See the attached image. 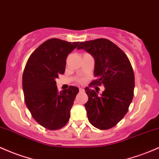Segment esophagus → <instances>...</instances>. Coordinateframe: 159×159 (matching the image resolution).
Segmentation results:
<instances>
[{"mask_svg": "<svg viewBox=\"0 0 159 159\" xmlns=\"http://www.w3.org/2000/svg\"><path fill=\"white\" fill-rule=\"evenodd\" d=\"M84 91H85V90H84V88H79L80 93H84Z\"/></svg>", "mask_w": 159, "mask_h": 159, "instance_id": "obj_1", "label": "esophagus"}]
</instances>
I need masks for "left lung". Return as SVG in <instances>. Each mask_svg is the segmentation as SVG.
<instances>
[{
	"label": "left lung",
	"mask_w": 159,
	"mask_h": 159,
	"mask_svg": "<svg viewBox=\"0 0 159 159\" xmlns=\"http://www.w3.org/2000/svg\"><path fill=\"white\" fill-rule=\"evenodd\" d=\"M78 50H84L93 57L95 81L90 84H103L98 91L85 88L88 101L84 104L89 121L95 128L107 130L116 126L128 112L134 97V74L126 54L105 38L80 43Z\"/></svg>",
	"instance_id": "8db88e82"
}]
</instances>
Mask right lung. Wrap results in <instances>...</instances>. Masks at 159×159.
<instances>
[{"instance_id":"obj_1","label":"right lung","mask_w":159,"mask_h":159,"mask_svg":"<svg viewBox=\"0 0 159 159\" xmlns=\"http://www.w3.org/2000/svg\"><path fill=\"white\" fill-rule=\"evenodd\" d=\"M79 42L52 38L33 52L22 76L25 102L31 116L48 130H58L67 124L79 89L70 86L58 92L56 79L65 72L66 58Z\"/></svg>"}]
</instances>
